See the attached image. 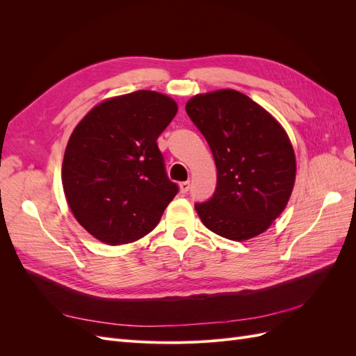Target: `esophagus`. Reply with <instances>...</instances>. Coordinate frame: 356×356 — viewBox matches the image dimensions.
Here are the masks:
<instances>
[{"instance_id":"esophagus-1","label":"esophagus","mask_w":356,"mask_h":356,"mask_svg":"<svg viewBox=\"0 0 356 356\" xmlns=\"http://www.w3.org/2000/svg\"><path fill=\"white\" fill-rule=\"evenodd\" d=\"M179 190H181V193H187V191L190 190V182H188V181L181 182V184H179Z\"/></svg>"}]
</instances>
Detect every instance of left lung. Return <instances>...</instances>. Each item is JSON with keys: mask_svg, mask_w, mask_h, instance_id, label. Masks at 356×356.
I'll list each match as a JSON object with an SVG mask.
<instances>
[{"mask_svg": "<svg viewBox=\"0 0 356 356\" xmlns=\"http://www.w3.org/2000/svg\"><path fill=\"white\" fill-rule=\"evenodd\" d=\"M186 111L217 165L212 197L195 204L202 222L238 242L263 233L285 209L296 181L294 149L282 126L232 89L197 95Z\"/></svg>", "mask_w": 356, "mask_h": 356, "instance_id": "obj_1", "label": "left lung"}]
</instances>
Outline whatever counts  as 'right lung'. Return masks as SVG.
<instances>
[{
    "label": "right lung",
    "mask_w": 356,
    "mask_h": 356,
    "mask_svg": "<svg viewBox=\"0 0 356 356\" xmlns=\"http://www.w3.org/2000/svg\"><path fill=\"white\" fill-rule=\"evenodd\" d=\"M177 111L168 96L136 90L96 105L74 129L63 156V191L75 220L96 239H141L177 196L157 147Z\"/></svg>",
    "instance_id": "1"
}]
</instances>
